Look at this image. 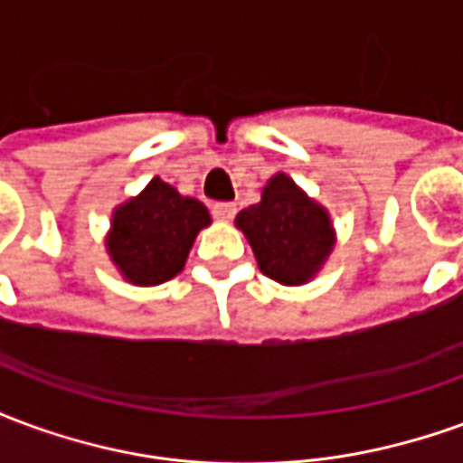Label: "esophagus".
Masks as SVG:
<instances>
[{
    "mask_svg": "<svg viewBox=\"0 0 463 463\" xmlns=\"http://www.w3.org/2000/svg\"><path fill=\"white\" fill-rule=\"evenodd\" d=\"M235 213H238L235 203H215V205H213V215H215V221H222V222L232 221V218H235Z\"/></svg>",
    "mask_w": 463,
    "mask_h": 463,
    "instance_id": "esophagus-1",
    "label": "esophagus"
}]
</instances>
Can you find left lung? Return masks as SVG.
Returning <instances> with one entry per match:
<instances>
[{
    "instance_id": "obj_1",
    "label": "left lung",
    "mask_w": 463,
    "mask_h": 463,
    "mask_svg": "<svg viewBox=\"0 0 463 463\" xmlns=\"http://www.w3.org/2000/svg\"><path fill=\"white\" fill-rule=\"evenodd\" d=\"M235 222L250 241L260 270L282 285L310 280L335 242L327 211L285 173L272 175L262 201L238 213Z\"/></svg>"
}]
</instances>
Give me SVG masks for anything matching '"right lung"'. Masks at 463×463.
Here are the masks:
<instances>
[{
    "instance_id": "1",
    "label": "right lung",
    "mask_w": 463,
    "mask_h": 463,
    "mask_svg": "<svg viewBox=\"0 0 463 463\" xmlns=\"http://www.w3.org/2000/svg\"><path fill=\"white\" fill-rule=\"evenodd\" d=\"M208 222L201 201L183 198L173 185L153 178L138 198L114 213L111 260L133 285H161L183 270L195 235Z\"/></svg>"
}]
</instances>
